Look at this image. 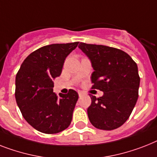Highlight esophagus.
Here are the masks:
<instances>
[{"mask_svg":"<svg viewBox=\"0 0 157 157\" xmlns=\"http://www.w3.org/2000/svg\"><path fill=\"white\" fill-rule=\"evenodd\" d=\"M78 94H79V97L82 96V93H81V92H78Z\"/></svg>","mask_w":157,"mask_h":157,"instance_id":"esophagus-1","label":"esophagus"}]
</instances>
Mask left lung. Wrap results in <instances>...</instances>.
<instances>
[{"label":"left lung","mask_w":157,"mask_h":157,"mask_svg":"<svg viewBox=\"0 0 157 157\" xmlns=\"http://www.w3.org/2000/svg\"><path fill=\"white\" fill-rule=\"evenodd\" d=\"M78 48L91 61L93 89L103 92L97 98L91 95L87 109L93 126L111 131L128 119L139 97L140 78L138 67L129 55L107 46L81 43Z\"/></svg>","instance_id":"8db88e82"}]
</instances>
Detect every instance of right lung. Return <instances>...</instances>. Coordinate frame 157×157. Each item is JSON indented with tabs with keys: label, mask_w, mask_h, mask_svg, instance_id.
<instances>
[{
	"label": "right lung",
	"mask_w": 157,
	"mask_h": 157,
	"mask_svg": "<svg viewBox=\"0 0 157 157\" xmlns=\"http://www.w3.org/2000/svg\"><path fill=\"white\" fill-rule=\"evenodd\" d=\"M79 42L44 46L30 54L16 75L15 98L21 114L34 129L45 134L65 130L72 122L78 94L53 93L54 79L60 76L66 57Z\"/></svg>",
	"instance_id": "1"
}]
</instances>
